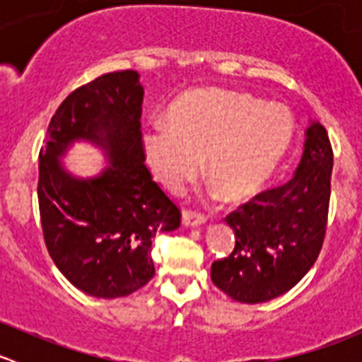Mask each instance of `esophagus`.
<instances>
[{
	"mask_svg": "<svg viewBox=\"0 0 362 362\" xmlns=\"http://www.w3.org/2000/svg\"><path fill=\"white\" fill-rule=\"evenodd\" d=\"M204 221H206V215L202 214V211H196V210L182 211V222H184V226H198V224H203Z\"/></svg>",
	"mask_w": 362,
	"mask_h": 362,
	"instance_id": "esophagus-1",
	"label": "esophagus"
}]
</instances>
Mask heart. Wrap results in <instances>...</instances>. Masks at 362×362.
I'll use <instances>...</instances> for the list:
<instances>
[{"label": "heart", "instance_id": "b5f03b06", "mask_svg": "<svg viewBox=\"0 0 362 362\" xmlns=\"http://www.w3.org/2000/svg\"><path fill=\"white\" fill-rule=\"evenodd\" d=\"M170 122L141 134L145 158L166 187L178 189L202 166L222 198L255 194L286 156L294 133L291 112L245 93L196 89L171 105Z\"/></svg>", "mask_w": 362, "mask_h": 362}]
</instances>
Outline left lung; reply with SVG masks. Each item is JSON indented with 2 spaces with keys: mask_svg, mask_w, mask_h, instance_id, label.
I'll return each instance as SVG.
<instances>
[{
  "mask_svg": "<svg viewBox=\"0 0 362 362\" xmlns=\"http://www.w3.org/2000/svg\"><path fill=\"white\" fill-rule=\"evenodd\" d=\"M333 148L312 122L294 177L262 191L226 217L235 250L211 264V282L240 303H264L291 291L322 249L331 196Z\"/></svg>",
  "mask_w": 362,
  "mask_h": 362,
  "instance_id": "left-lung-1",
  "label": "left lung"
}]
</instances>
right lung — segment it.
Wrapping results in <instances>:
<instances>
[{
    "mask_svg": "<svg viewBox=\"0 0 362 362\" xmlns=\"http://www.w3.org/2000/svg\"><path fill=\"white\" fill-rule=\"evenodd\" d=\"M133 69L78 87L59 105L40 151L38 204L54 264L96 298L129 296L154 276L152 238L180 226V210L145 166L144 87ZM75 139L105 151L111 164L94 179H75L59 158Z\"/></svg>",
    "mask_w": 362,
    "mask_h": 362,
    "instance_id": "right-lung-1",
    "label": "right lung"
}]
</instances>
